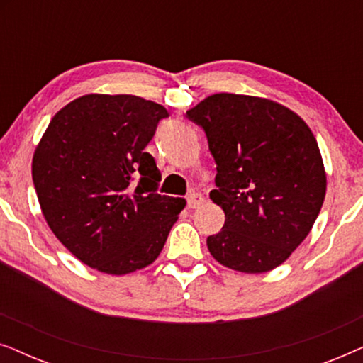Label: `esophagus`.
Returning <instances> with one entry per match:
<instances>
[{
  "mask_svg": "<svg viewBox=\"0 0 363 363\" xmlns=\"http://www.w3.org/2000/svg\"><path fill=\"white\" fill-rule=\"evenodd\" d=\"M203 203H205V196L201 193H190L186 198L188 208H200Z\"/></svg>",
  "mask_w": 363,
  "mask_h": 363,
  "instance_id": "esophagus-1",
  "label": "esophagus"
}]
</instances>
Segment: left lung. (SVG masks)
Segmentation results:
<instances>
[{
	"label": "left lung",
	"mask_w": 363,
	"mask_h": 363,
	"mask_svg": "<svg viewBox=\"0 0 363 363\" xmlns=\"http://www.w3.org/2000/svg\"><path fill=\"white\" fill-rule=\"evenodd\" d=\"M186 117L205 132L216 163L210 198L226 216L206 240L211 256L240 272L274 269L306 240L324 203L314 133L281 104L238 94H213Z\"/></svg>",
	"instance_id": "8db88e82"
}]
</instances>
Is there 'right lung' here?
Here are the masks:
<instances>
[{"label":"right lung","mask_w":363,"mask_h":363,"mask_svg":"<svg viewBox=\"0 0 363 363\" xmlns=\"http://www.w3.org/2000/svg\"><path fill=\"white\" fill-rule=\"evenodd\" d=\"M167 117L142 97L89 94L49 122L34 188L49 228L89 267L121 276L152 264L185 208L157 193L162 175L145 152Z\"/></svg>","instance_id":"add662e5"}]
</instances>
